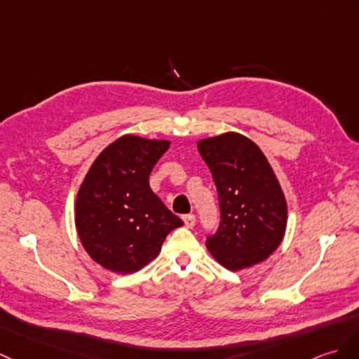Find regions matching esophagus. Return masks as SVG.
Wrapping results in <instances>:
<instances>
[{
    "label": "esophagus",
    "mask_w": 359,
    "mask_h": 359,
    "mask_svg": "<svg viewBox=\"0 0 359 359\" xmlns=\"http://www.w3.org/2000/svg\"><path fill=\"white\" fill-rule=\"evenodd\" d=\"M183 223H185V226L187 228H194V224H196V215L194 214H187V215H183Z\"/></svg>",
    "instance_id": "1"
}]
</instances>
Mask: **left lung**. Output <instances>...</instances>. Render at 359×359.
<instances>
[{
	"label": "left lung",
	"mask_w": 359,
	"mask_h": 359,
	"mask_svg": "<svg viewBox=\"0 0 359 359\" xmlns=\"http://www.w3.org/2000/svg\"><path fill=\"white\" fill-rule=\"evenodd\" d=\"M220 202V226L208 237L214 260L229 271L264 262L287 226V203L269 161L255 142L236 131L197 140Z\"/></svg>",
	"instance_id": "1"
}]
</instances>
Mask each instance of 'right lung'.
<instances>
[{
  "instance_id": "obj_1",
  "label": "right lung",
  "mask_w": 359,
  "mask_h": 359,
  "mask_svg": "<svg viewBox=\"0 0 359 359\" xmlns=\"http://www.w3.org/2000/svg\"><path fill=\"white\" fill-rule=\"evenodd\" d=\"M171 142L125 135L105 147L82 180L74 224L90 258L104 269L133 273L161 254L183 222L149 188V174Z\"/></svg>"
}]
</instances>
